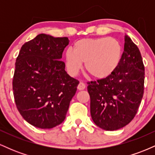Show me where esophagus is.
I'll return each instance as SVG.
<instances>
[{
    "label": "esophagus",
    "instance_id": "esophagus-1",
    "mask_svg": "<svg viewBox=\"0 0 155 155\" xmlns=\"http://www.w3.org/2000/svg\"><path fill=\"white\" fill-rule=\"evenodd\" d=\"M85 87H86V85L84 84V83H83L82 81H80L79 85H78V87H77L78 90H84Z\"/></svg>",
    "mask_w": 155,
    "mask_h": 155
}]
</instances>
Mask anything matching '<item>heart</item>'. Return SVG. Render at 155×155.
Wrapping results in <instances>:
<instances>
[{
    "instance_id": "1",
    "label": "heart",
    "mask_w": 155,
    "mask_h": 155,
    "mask_svg": "<svg viewBox=\"0 0 155 155\" xmlns=\"http://www.w3.org/2000/svg\"><path fill=\"white\" fill-rule=\"evenodd\" d=\"M73 49L65 53L67 71L73 76L79 74L84 63L86 71L93 77L106 79L117 70L122 60V46L114 38L80 39Z\"/></svg>"
}]
</instances>
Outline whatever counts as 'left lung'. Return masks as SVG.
I'll return each instance as SVG.
<instances>
[{
	"label": "left lung",
	"mask_w": 155,
	"mask_h": 155,
	"mask_svg": "<svg viewBox=\"0 0 155 155\" xmlns=\"http://www.w3.org/2000/svg\"><path fill=\"white\" fill-rule=\"evenodd\" d=\"M144 75L139 49L125 35L124 51L117 70L106 79L88 82L90 114L96 125L112 131L132 121L143 97Z\"/></svg>",
	"instance_id": "left-lung-1"
}]
</instances>
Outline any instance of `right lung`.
Instances as JSON below:
<instances>
[{"label":"right lung","instance_id":"1","mask_svg":"<svg viewBox=\"0 0 155 155\" xmlns=\"http://www.w3.org/2000/svg\"><path fill=\"white\" fill-rule=\"evenodd\" d=\"M67 37L39 34L21 47L13 78L17 109L28 123L50 129L65 120L79 81L65 71L62 54Z\"/></svg>","mask_w":155,"mask_h":155}]
</instances>
